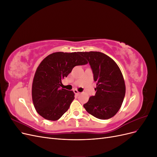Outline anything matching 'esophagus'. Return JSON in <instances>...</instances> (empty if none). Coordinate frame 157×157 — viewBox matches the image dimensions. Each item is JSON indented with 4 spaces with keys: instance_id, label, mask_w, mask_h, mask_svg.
I'll list each match as a JSON object with an SVG mask.
<instances>
[{
    "instance_id": "34e87169",
    "label": "esophagus",
    "mask_w": 157,
    "mask_h": 157,
    "mask_svg": "<svg viewBox=\"0 0 157 157\" xmlns=\"http://www.w3.org/2000/svg\"><path fill=\"white\" fill-rule=\"evenodd\" d=\"M74 93H75L76 95H77V96H78V95L80 94V92H78L77 89H75V90H74Z\"/></svg>"
}]
</instances>
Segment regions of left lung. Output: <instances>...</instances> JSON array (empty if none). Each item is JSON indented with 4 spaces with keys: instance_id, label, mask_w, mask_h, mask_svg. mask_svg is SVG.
Wrapping results in <instances>:
<instances>
[{
    "instance_id": "1",
    "label": "left lung",
    "mask_w": 157,
    "mask_h": 157,
    "mask_svg": "<svg viewBox=\"0 0 157 157\" xmlns=\"http://www.w3.org/2000/svg\"><path fill=\"white\" fill-rule=\"evenodd\" d=\"M91 66L96 93L84 105L86 111L99 119H109L121 107L126 86L121 71L110 57L99 52H81Z\"/></svg>"
}]
</instances>
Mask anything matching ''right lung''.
Returning <instances> with one entry per match:
<instances>
[{
  "label": "right lung",
  "mask_w": 157,
  "mask_h": 157,
  "mask_svg": "<svg viewBox=\"0 0 157 157\" xmlns=\"http://www.w3.org/2000/svg\"><path fill=\"white\" fill-rule=\"evenodd\" d=\"M88 63L80 52H55L42 60L32 84V99L36 112L46 120L57 121L75 99L73 91L60 88L61 80L75 66Z\"/></svg>",
  "instance_id": "add662e5"
}]
</instances>
